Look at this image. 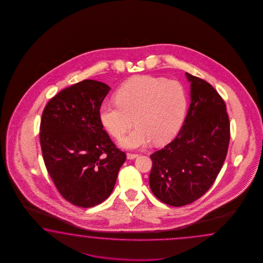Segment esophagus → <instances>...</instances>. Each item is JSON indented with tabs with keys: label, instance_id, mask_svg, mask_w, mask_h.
<instances>
[{
	"label": "esophagus",
	"instance_id": "obj_1",
	"mask_svg": "<svg viewBox=\"0 0 263 263\" xmlns=\"http://www.w3.org/2000/svg\"><path fill=\"white\" fill-rule=\"evenodd\" d=\"M137 157H138L137 154H133V153H128V154H127V159H128V160H134V159L137 158Z\"/></svg>",
	"mask_w": 263,
	"mask_h": 263
}]
</instances>
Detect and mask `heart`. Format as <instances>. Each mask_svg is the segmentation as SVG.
I'll use <instances>...</instances> for the list:
<instances>
[{"label":"heart","mask_w":263,"mask_h":263,"mask_svg":"<svg viewBox=\"0 0 263 263\" xmlns=\"http://www.w3.org/2000/svg\"><path fill=\"white\" fill-rule=\"evenodd\" d=\"M117 102L105 101L99 116L103 127L118 138L134 123L137 126L118 141L128 149L143 148L153 141L163 144L179 130L184 119L187 96L182 84L163 78L139 76L118 90Z\"/></svg>","instance_id":"heart-1"}]
</instances>
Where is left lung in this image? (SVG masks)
Here are the masks:
<instances>
[{"label": "left lung", "mask_w": 263, "mask_h": 263, "mask_svg": "<svg viewBox=\"0 0 263 263\" xmlns=\"http://www.w3.org/2000/svg\"><path fill=\"white\" fill-rule=\"evenodd\" d=\"M191 103L177 137L151 154V191L175 207L196 201L217 178L228 153L229 119L223 99L211 84L185 73Z\"/></svg>", "instance_id": "1"}]
</instances>
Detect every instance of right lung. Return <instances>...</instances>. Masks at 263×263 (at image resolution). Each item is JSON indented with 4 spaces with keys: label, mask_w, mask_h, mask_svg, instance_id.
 <instances>
[{
    "label": "right lung",
    "mask_w": 263,
    "mask_h": 263,
    "mask_svg": "<svg viewBox=\"0 0 263 263\" xmlns=\"http://www.w3.org/2000/svg\"><path fill=\"white\" fill-rule=\"evenodd\" d=\"M110 89L104 83L84 80L59 92L42 114L45 165L62 196L78 207H94L107 199L126 161L99 116Z\"/></svg>",
    "instance_id": "obj_1"
}]
</instances>
